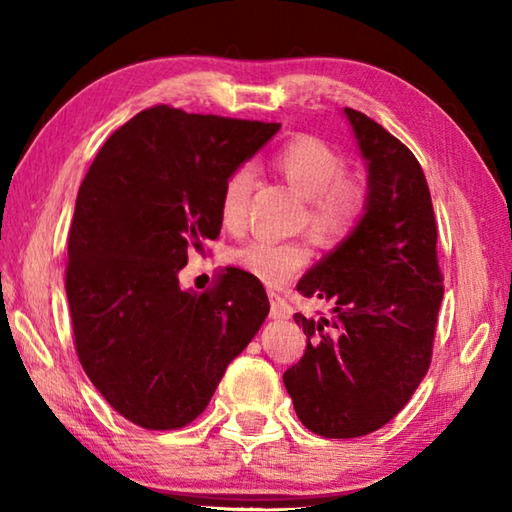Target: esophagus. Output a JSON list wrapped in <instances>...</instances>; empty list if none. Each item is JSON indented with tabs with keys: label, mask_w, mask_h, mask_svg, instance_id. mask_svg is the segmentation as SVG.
I'll use <instances>...</instances> for the list:
<instances>
[{
	"label": "esophagus",
	"mask_w": 512,
	"mask_h": 512,
	"mask_svg": "<svg viewBox=\"0 0 512 512\" xmlns=\"http://www.w3.org/2000/svg\"><path fill=\"white\" fill-rule=\"evenodd\" d=\"M268 298H271V318L273 320H287L291 318L293 309L287 300H284L282 296H277V293L273 289H268Z\"/></svg>",
	"instance_id": "34e87169"
}]
</instances>
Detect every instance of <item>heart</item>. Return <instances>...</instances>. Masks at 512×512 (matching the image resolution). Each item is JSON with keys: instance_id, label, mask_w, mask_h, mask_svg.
<instances>
[{"instance_id": "obj_1", "label": "heart", "mask_w": 512, "mask_h": 512, "mask_svg": "<svg viewBox=\"0 0 512 512\" xmlns=\"http://www.w3.org/2000/svg\"><path fill=\"white\" fill-rule=\"evenodd\" d=\"M273 169L307 198V225L318 239H343L361 221L368 207V183L361 173L343 171V155L327 142L298 135L273 155ZM253 189V171L239 167L223 183L219 216L228 230L246 221V203ZM232 262L257 280L280 287L309 262L305 241H275L253 237L232 250Z\"/></svg>"}]
</instances>
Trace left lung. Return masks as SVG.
<instances>
[{
    "label": "left lung",
    "instance_id": "left-lung-1",
    "mask_svg": "<svg viewBox=\"0 0 512 512\" xmlns=\"http://www.w3.org/2000/svg\"><path fill=\"white\" fill-rule=\"evenodd\" d=\"M368 169V207L332 253L298 282L332 316L296 323L307 350L284 372L300 422L325 438H357L404 409L431 363L443 275L420 162L377 121L345 108Z\"/></svg>",
    "mask_w": 512,
    "mask_h": 512
}]
</instances>
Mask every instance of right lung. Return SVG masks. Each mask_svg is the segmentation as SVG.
Segmentation results:
<instances>
[{
	"label": "right lung",
	"instance_id": "right-lung-1",
	"mask_svg": "<svg viewBox=\"0 0 512 512\" xmlns=\"http://www.w3.org/2000/svg\"><path fill=\"white\" fill-rule=\"evenodd\" d=\"M277 131L155 106L108 137L83 180L65 275L74 345L94 388L137 427L196 420L264 325L257 277L230 266L198 293L178 273L219 237L225 180Z\"/></svg>",
	"mask_w": 512,
	"mask_h": 512
}]
</instances>
